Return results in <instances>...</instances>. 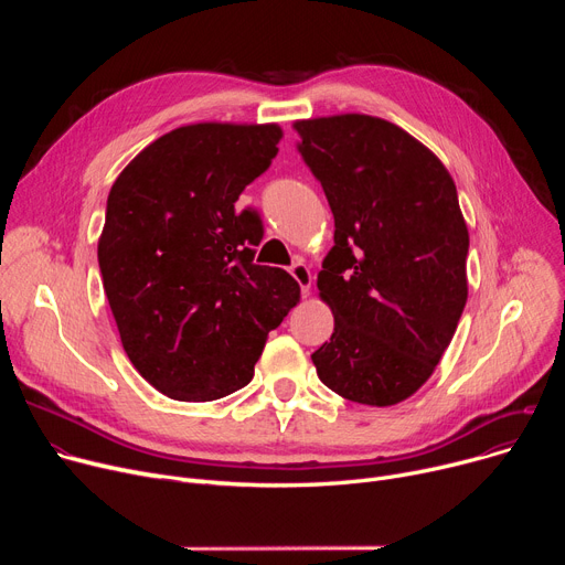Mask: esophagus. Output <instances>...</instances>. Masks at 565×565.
I'll use <instances>...</instances> for the list:
<instances>
[{
	"instance_id": "esophagus-1",
	"label": "esophagus",
	"mask_w": 565,
	"mask_h": 565,
	"mask_svg": "<svg viewBox=\"0 0 565 565\" xmlns=\"http://www.w3.org/2000/svg\"><path fill=\"white\" fill-rule=\"evenodd\" d=\"M290 275L295 277V281L300 284L302 292H305V295H309V290H311V281H313V277H311V270H309V267H307L302 260L292 263V265H290Z\"/></svg>"
}]
</instances>
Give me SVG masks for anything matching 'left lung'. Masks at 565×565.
Instances as JSON below:
<instances>
[{
    "instance_id": "obj_1",
    "label": "left lung",
    "mask_w": 565,
    "mask_h": 565,
    "mask_svg": "<svg viewBox=\"0 0 565 565\" xmlns=\"http://www.w3.org/2000/svg\"><path fill=\"white\" fill-rule=\"evenodd\" d=\"M334 215L318 295L332 339L311 360L339 396L390 407L424 387L467 302L469 231L451 173L403 128L369 114L295 121Z\"/></svg>"
}]
</instances>
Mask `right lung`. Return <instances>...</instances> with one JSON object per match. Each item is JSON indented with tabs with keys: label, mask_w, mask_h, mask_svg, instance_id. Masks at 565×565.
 Segmentation results:
<instances>
[{
	"label": "right lung",
	"mask_w": 565,
	"mask_h": 565,
	"mask_svg": "<svg viewBox=\"0 0 565 565\" xmlns=\"http://www.w3.org/2000/svg\"><path fill=\"white\" fill-rule=\"evenodd\" d=\"M281 137L277 124H190L148 143L109 190L103 288L132 366L173 401L243 390L300 302L286 270L254 265L258 215L235 213Z\"/></svg>",
	"instance_id": "obj_1"
}]
</instances>
